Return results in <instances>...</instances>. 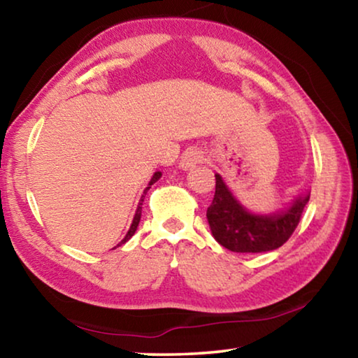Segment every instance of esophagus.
Masks as SVG:
<instances>
[{
  "instance_id": "1",
  "label": "esophagus",
  "mask_w": 358,
  "mask_h": 358,
  "mask_svg": "<svg viewBox=\"0 0 358 358\" xmlns=\"http://www.w3.org/2000/svg\"><path fill=\"white\" fill-rule=\"evenodd\" d=\"M203 161V155L201 150L197 148H189L186 150L183 156H181V161H180V167L183 169H191L194 166L201 164V162Z\"/></svg>"
}]
</instances>
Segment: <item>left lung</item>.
<instances>
[{"label":"left lung","instance_id":"left-lung-1","mask_svg":"<svg viewBox=\"0 0 358 358\" xmlns=\"http://www.w3.org/2000/svg\"><path fill=\"white\" fill-rule=\"evenodd\" d=\"M215 197L207 208V220L217 243L234 252H264L282 246L292 237L310 196L299 197L280 215H251L235 201L220 175Z\"/></svg>","mask_w":358,"mask_h":358}]
</instances>
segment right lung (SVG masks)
Listing matches in <instances>:
<instances>
[{
  "instance_id": "right-lung-1",
  "label": "right lung",
  "mask_w": 358,
  "mask_h": 358,
  "mask_svg": "<svg viewBox=\"0 0 358 358\" xmlns=\"http://www.w3.org/2000/svg\"><path fill=\"white\" fill-rule=\"evenodd\" d=\"M159 178H161V172H156V173L153 175V178H151V181H150V185H148L147 189H150V186L153 185V183H156V181L159 180ZM145 194H147V192H145ZM143 197H145V196H142V202H143ZM141 216H142V203H138V208H137V211H136L134 221H132V224H131V229H129V232L126 234V237H124L123 240H121V243H126V241H128V240L132 237V235L136 234V230H137L138 222H141ZM121 243H120V245H121ZM120 245H118V246H120Z\"/></svg>"
}]
</instances>
